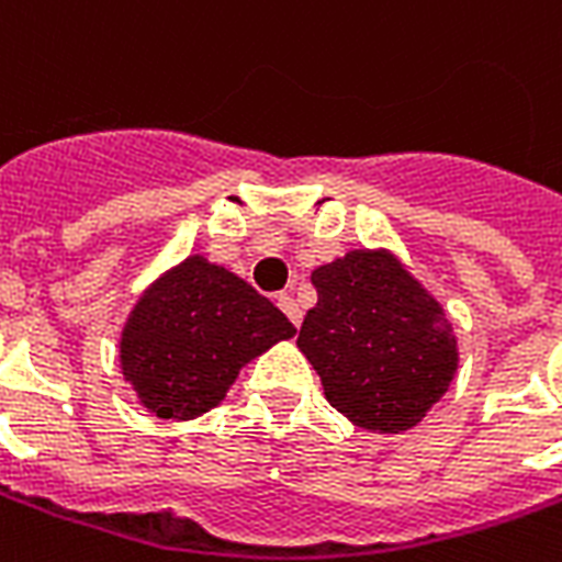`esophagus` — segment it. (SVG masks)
Returning a JSON list of instances; mask_svg holds the SVG:
<instances>
[{"mask_svg": "<svg viewBox=\"0 0 562 562\" xmlns=\"http://www.w3.org/2000/svg\"><path fill=\"white\" fill-rule=\"evenodd\" d=\"M277 305H280L282 314H285V317H289L294 326H300V323H303V308H300V303H296L294 296L280 294V296H277Z\"/></svg>", "mask_w": 562, "mask_h": 562, "instance_id": "obj_1", "label": "esophagus"}]
</instances>
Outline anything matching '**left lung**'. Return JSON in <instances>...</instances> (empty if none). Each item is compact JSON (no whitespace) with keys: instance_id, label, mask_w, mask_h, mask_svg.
<instances>
[{"instance_id":"left-lung-1","label":"left lung","mask_w":562,"mask_h":562,"mask_svg":"<svg viewBox=\"0 0 562 562\" xmlns=\"http://www.w3.org/2000/svg\"><path fill=\"white\" fill-rule=\"evenodd\" d=\"M317 303L296 346L326 401L367 432L422 422L459 369V337L439 296L390 248H352L312 271Z\"/></svg>"}]
</instances>
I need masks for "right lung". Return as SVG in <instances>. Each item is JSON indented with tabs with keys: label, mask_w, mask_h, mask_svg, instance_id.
I'll return each instance as SVG.
<instances>
[{
	"label": "right lung",
	"mask_w": 562,
	"mask_h": 562,
	"mask_svg": "<svg viewBox=\"0 0 562 562\" xmlns=\"http://www.w3.org/2000/svg\"><path fill=\"white\" fill-rule=\"evenodd\" d=\"M294 335V323L248 280L190 254L140 291L117 360L147 413L193 422L225 401L241 367Z\"/></svg>",
	"instance_id": "add662e5"
}]
</instances>
